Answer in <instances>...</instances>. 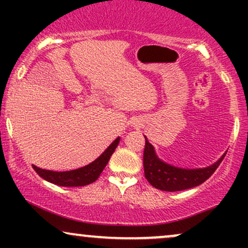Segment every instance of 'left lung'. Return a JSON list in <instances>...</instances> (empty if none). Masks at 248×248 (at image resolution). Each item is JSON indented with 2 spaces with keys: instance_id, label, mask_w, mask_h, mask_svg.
<instances>
[{
  "instance_id": "left-lung-1",
  "label": "left lung",
  "mask_w": 248,
  "mask_h": 248,
  "mask_svg": "<svg viewBox=\"0 0 248 248\" xmlns=\"http://www.w3.org/2000/svg\"><path fill=\"white\" fill-rule=\"evenodd\" d=\"M226 153L225 152L217 162L209 167L198 168V169H183L168 164L158 158L155 148L146 138V147L143 152L144 176L154 187L162 191L173 192L191 189L204 183L210 176H212V173L224 160Z\"/></svg>"
}]
</instances>
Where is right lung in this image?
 I'll list each match as a JSON object with an SVG mask.
<instances>
[{"instance_id":"right-lung-1","label":"right lung","mask_w":248,"mask_h":248,"mask_svg":"<svg viewBox=\"0 0 248 248\" xmlns=\"http://www.w3.org/2000/svg\"><path fill=\"white\" fill-rule=\"evenodd\" d=\"M120 138L115 139L104 153L99 156L96 160L87 166L79 168V169L70 170V171H52V170H45L33 166L35 171L50 183L56 184L59 186H84L87 184L93 183L99 178L102 170L107 166L110 156L114 153L115 148L118 147Z\"/></svg>"}]
</instances>
